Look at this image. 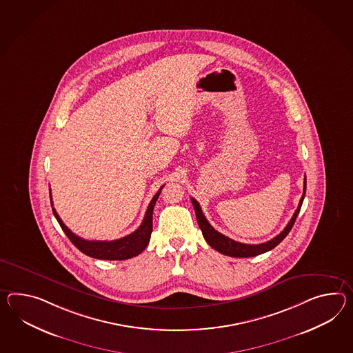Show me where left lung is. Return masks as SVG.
<instances>
[{"mask_svg": "<svg viewBox=\"0 0 353 353\" xmlns=\"http://www.w3.org/2000/svg\"><path fill=\"white\" fill-rule=\"evenodd\" d=\"M305 194H306V176H305V180H303V194H302L301 200H300L299 207L296 209L291 221L285 225L283 231L279 233L278 236H275L274 239L264 242V243H259V245H249V243L237 242V241L232 240V239L224 236L222 233L215 231L214 228L208 222L205 215L203 214V210H201L198 201L194 198H191V201H192V205L195 209L199 227L203 232V236L213 249L216 250L218 252H221L223 255L232 256V258H251V256H256L260 254H264L269 250L274 249L279 242L283 241L284 237L292 230L293 224L296 222V218L300 213Z\"/></svg>", "mask_w": 353, "mask_h": 353, "instance_id": "8db88e82", "label": "left lung"}]
</instances>
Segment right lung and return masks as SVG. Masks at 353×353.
<instances>
[{
  "instance_id": "1",
  "label": "right lung",
  "mask_w": 353,
  "mask_h": 353,
  "mask_svg": "<svg viewBox=\"0 0 353 353\" xmlns=\"http://www.w3.org/2000/svg\"><path fill=\"white\" fill-rule=\"evenodd\" d=\"M162 189H163V186L158 190V192L153 196L152 201L149 203L148 209H146L145 216H144V219H143V222L140 224L138 230L130 233L128 236H125V237H122V239H119V240H84V239L79 237L75 233L70 231L69 228L61 221L60 215L57 214L54 208H52V212L56 216L57 222L60 223L62 231L83 254H85L90 258L101 259V260H126V259L137 256L148 246L149 240H150V234L153 231V209H154L157 199L159 196ZM50 199H51V205L53 207L51 195H50Z\"/></svg>"
}]
</instances>
